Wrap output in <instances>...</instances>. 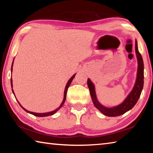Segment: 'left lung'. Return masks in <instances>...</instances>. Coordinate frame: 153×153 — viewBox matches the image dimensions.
<instances>
[{
  "label": "left lung",
  "instance_id": "8db88e82",
  "mask_svg": "<svg viewBox=\"0 0 153 153\" xmlns=\"http://www.w3.org/2000/svg\"><path fill=\"white\" fill-rule=\"evenodd\" d=\"M135 48L138 63V73H137L136 84L134 85V88L131 90L130 94L128 95V97L126 98V99L121 105L113 108H107L103 107L102 105H101L98 102L97 99L94 84H92L90 79H88L87 84L90 90V96H91L93 103H94L95 107L100 112L104 114L105 115L108 116V117H117V116L123 115V114L126 113L127 111L130 110L131 108H132L134 107V105L136 104L140 97L144 85V63L141 54L138 51V45H137L136 41L135 43Z\"/></svg>",
  "mask_w": 153,
  "mask_h": 153
}]
</instances>
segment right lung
<instances>
[{
	"label": "right lung",
	"mask_w": 153,
	"mask_h": 153,
	"mask_svg": "<svg viewBox=\"0 0 153 153\" xmlns=\"http://www.w3.org/2000/svg\"><path fill=\"white\" fill-rule=\"evenodd\" d=\"M13 63H12V67H11V71H12V70H13ZM74 77H75V75L74 76H72L70 79H69V80L68 81V82H67V85H66V86H65V92H64V98H63V102H62V103L61 104V105H60V107H58L57 108H56V109H55V111H51V112H49V113H33V112H30V111H27L26 109H25V108L22 107V105H21L19 103V104L20 105V106L21 107H22V108L24 110H25V111H26V112H27V113H31V114H32V115H35V116H37V117H46V116H49V115H53V114H55L56 111H57L59 108H60L63 105V104H64V102H65V99H66V96H67V89H68V88H69V85L71 84V82H72V80H73V79L74 78ZM11 87H13V85H12V79H11ZM13 94H14V92H13Z\"/></svg>",
	"instance_id": "1"
}]
</instances>
